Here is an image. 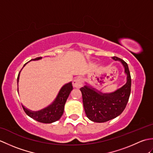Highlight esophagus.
<instances>
[{
    "instance_id": "34e87169",
    "label": "esophagus",
    "mask_w": 153,
    "mask_h": 153,
    "mask_svg": "<svg viewBox=\"0 0 153 153\" xmlns=\"http://www.w3.org/2000/svg\"><path fill=\"white\" fill-rule=\"evenodd\" d=\"M73 86L75 88H80L82 86V80L81 77H76L73 80Z\"/></svg>"
}]
</instances>
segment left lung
<instances>
[{
  "mask_svg": "<svg viewBox=\"0 0 153 153\" xmlns=\"http://www.w3.org/2000/svg\"><path fill=\"white\" fill-rule=\"evenodd\" d=\"M112 59L120 62L124 68L127 76L124 85L114 91L105 93L88 85L87 82L80 89L86 116L94 122H105L121 114L130 95L131 79L128 64L116 56L112 57Z\"/></svg>",
  "mask_w": 153,
  "mask_h": 153,
  "instance_id": "1",
  "label": "left lung"
}]
</instances>
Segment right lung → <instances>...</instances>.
<instances>
[{"label":"right lung","instance_id":"obj_1","mask_svg":"<svg viewBox=\"0 0 153 153\" xmlns=\"http://www.w3.org/2000/svg\"><path fill=\"white\" fill-rule=\"evenodd\" d=\"M42 59V57H38L35 58V59H32L31 60H39ZM27 63L25 64L24 65V68L25 65ZM22 68V69H23ZM21 70V71H22ZM21 71L18 76L17 78V83L18 85L19 83V75H20ZM73 87H72V83L71 82L65 84L62 87H61L59 92H58V95L56 98L49 105L47 106L45 108L38 110V111H33L31 110L22 105L23 109H24V112L26 113V114L29 116L30 118L34 119L37 122H39L44 123H51L54 122L58 121L60 120L61 116H62L64 110V105L66 104V100L68 98L70 92L72 91ZM18 93L19 94V89L18 87Z\"/></svg>","mask_w":153,"mask_h":153}]
</instances>
